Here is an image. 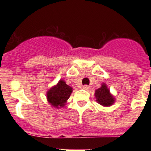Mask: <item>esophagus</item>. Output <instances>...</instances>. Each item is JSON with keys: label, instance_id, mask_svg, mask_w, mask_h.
Here are the masks:
<instances>
[{"label": "esophagus", "instance_id": "esophagus-1", "mask_svg": "<svg viewBox=\"0 0 151 151\" xmlns=\"http://www.w3.org/2000/svg\"><path fill=\"white\" fill-rule=\"evenodd\" d=\"M90 86L89 85H85L83 86V88L85 89V90H88V89H90Z\"/></svg>", "mask_w": 151, "mask_h": 151}]
</instances>
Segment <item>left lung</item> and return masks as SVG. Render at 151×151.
<instances>
[{"instance_id": "left-lung-1", "label": "left lung", "mask_w": 151, "mask_h": 151, "mask_svg": "<svg viewBox=\"0 0 151 151\" xmlns=\"http://www.w3.org/2000/svg\"><path fill=\"white\" fill-rule=\"evenodd\" d=\"M95 97H97V102L103 106H111L114 103V98L110 94V91L106 88L105 84H103L99 89L96 90Z\"/></svg>"}]
</instances>
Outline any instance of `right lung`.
I'll return each instance as SVG.
<instances>
[{
  "instance_id": "right-lung-1",
  "label": "right lung",
  "mask_w": 151,
  "mask_h": 151,
  "mask_svg": "<svg viewBox=\"0 0 151 151\" xmlns=\"http://www.w3.org/2000/svg\"><path fill=\"white\" fill-rule=\"evenodd\" d=\"M73 88L67 85L63 80H60L56 86L51 88L47 93L48 102L55 107L63 106L69 99Z\"/></svg>"
}]
</instances>
